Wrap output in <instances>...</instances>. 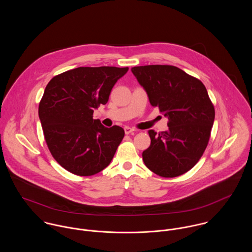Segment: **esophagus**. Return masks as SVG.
Here are the masks:
<instances>
[{"instance_id":"34e87169","label":"esophagus","mask_w":252,"mask_h":252,"mask_svg":"<svg viewBox=\"0 0 252 252\" xmlns=\"http://www.w3.org/2000/svg\"><path fill=\"white\" fill-rule=\"evenodd\" d=\"M124 131H125V134H131V133H133L135 130L133 129V128H131V127H128V126H126L125 128H124Z\"/></svg>"}]
</instances>
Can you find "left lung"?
I'll return each instance as SVG.
<instances>
[{"label": "left lung", "mask_w": 252, "mask_h": 252, "mask_svg": "<svg viewBox=\"0 0 252 252\" xmlns=\"http://www.w3.org/2000/svg\"><path fill=\"white\" fill-rule=\"evenodd\" d=\"M150 105L168 119L169 129L149 130L151 143L143 152L145 166L163 178L192 169L202 157L215 121V108L205 85L175 66L149 65L131 69Z\"/></svg>", "instance_id": "left-lung-1"}]
</instances>
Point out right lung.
<instances>
[{"label": "right lung", "instance_id": "1", "mask_svg": "<svg viewBox=\"0 0 252 252\" xmlns=\"http://www.w3.org/2000/svg\"><path fill=\"white\" fill-rule=\"evenodd\" d=\"M129 68L79 67L54 76L46 85L38 117L49 151L67 171L92 176L107 168L124 138L119 126L93 119L108 103L116 81Z\"/></svg>", "mask_w": 252, "mask_h": 252}]
</instances>
